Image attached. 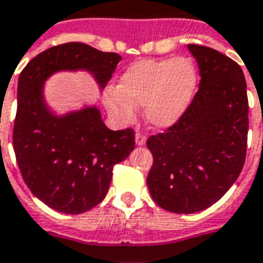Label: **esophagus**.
Here are the masks:
<instances>
[{"label": "esophagus", "instance_id": "1", "mask_svg": "<svg viewBox=\"0 0 263 263\" xmlns=\"http://www.w3.org/2000/svg\"><path fill=\"white\" fill-rule=\"evenodd\" d=\"M145 142H146V137L144 136V134L142 133L136 134V145L141 146V145H144Z\"/></svg>", "mask_w": 263, "mask_h": 263}]
</instances>
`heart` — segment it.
<instances>
[{"label":"heart","mask_w":263,"mask_h":263,"mask_svg":"<svg viewBox=\"0 0 263 263\" xmlns=\"http://www.w3.org/2000/svg\"><path fill=\"white\" fill-rule=\"evenodd\" d=\"M197 87V68L188 58L148 59L133 63L117 89L104 93L109 115L122 125L136 119L144 107L146 122L158 129L176 125L188 111Z\"/></svg>","instance_id":"b5f03b06"}]
</instances>
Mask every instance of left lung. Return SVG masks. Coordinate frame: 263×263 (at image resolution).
<instances>
[{"mask_svg": "<svg viewBox=\"0 0 263 263\" xmlns=\"http://www.w3.org/2000/svg\"><path fill=\"white\" fill-rule=\"evenodd\" d=\"M200 83L191 107L166 133L146 141L154 164L146 185L162 209L193 214L237 180L247 149L248 100L241 67L218 50L188 45Z\"/></svg>", "mask_w": 263, "mask_h": 263, "instance_id": "1", "label": "left lung"}]
</instances>
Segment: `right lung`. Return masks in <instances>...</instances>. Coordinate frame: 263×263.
<instances>
[{
    "label": "right lung",
    "instance_id": "obj_1",
    "mask_svg": "<svg viewBox=\"0 0 263 263\" xmlns=\"http://www.w3.org/2000/svg\"><path fill=\"white\" fill-rule=\"evenodd\" d=\"M122 58L68 42L34 58L17 82L13 149L23 180L41 201L64 214L93 209L108 192L112 168L134 149L132 129L109 130L96 104L58 112L45 83L59 72H86L101 91Z\"/></svg>",
    "mask_w": 263,
    "mask_h": 263
}]
</instances>
